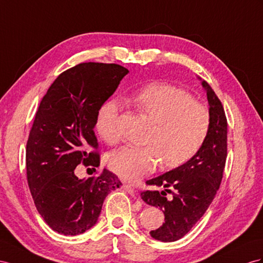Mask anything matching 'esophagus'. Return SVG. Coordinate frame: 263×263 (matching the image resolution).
<instances>
[{
	"instance_id": "obj_1",
	"label": "esophagus",
	"mask_w": 263,
	"mask_h": 263,
	"mask_svg": "<svg viewBox=\"0 0 263 263\" xmlns=\"http://www.w3.org/2000/svg\"><path fill=\"white\" fill-rule=\"evenodd\" d=\"M123 189L127 192V193H130L131 194V196H136V194H137V191L136 190H134V187L131 185V184H127V183H124L123 184Z\"/></svg>"
}]
</instances>
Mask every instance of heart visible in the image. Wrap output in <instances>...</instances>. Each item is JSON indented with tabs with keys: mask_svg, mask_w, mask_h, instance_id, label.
Returning a JSON list of instances; mask_svg holds the SVG:
<instances>
[{
	"mask_svg": "<svg viewBox=\"0 0 263 263\" xmlns=\"http://www.w3.org/2000/svg\"><path fill=\"white\" fill-rule=\"evenodd\" d=\"M130 101L153 126L147 134V144L124 146L109 156L107 164L121 179L137 181L152 172L160 160L163 167L182 165L203 145L210 130V112L190 93L159 82L140 89ZM119 114L117 101L105 102L98 112L97 131L110 144L120 139Z\"/></svg>",
	"mask_w": 263,
	"mask_h": 263,
	"instance_id": "b5f03b06",
	"label": "heart"
}]
</instances>
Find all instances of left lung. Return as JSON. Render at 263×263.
Here are the masks:
<instances>
[{
  "label": "left lung",
  "instance_id": "1",
  "mask_svg": "<svg viewBox=\"0 0 263 263\" xmlns=\"http://www.w3.org/2000/svg\"><path fill=\"white\" fill-rule=\"evenodd\" d=\"M202 85L206 91L211 117L203 145L186 163L145 182L146 185L165 187L173 193L172 199L166 198L165 191L141 192V199L145 203L160 208L164 213V223L150 232L156 240L172 242L184 237L211 204L223 178L228 156L227 117L212 87L205 81Z\"/></svg>",
  "mask_w": 263,
  "mask_h": 263
}]
</instances>
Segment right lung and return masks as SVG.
Wrapping results in <instances>:
<instances>
[{"label": "right lung", "instance_id": "right-lung-1", "mask_svg": "<svg viewBox=\"0 0 263 263\" xmlns=\"http://www.w3.org/2000/svg\"><path fill=\"white\" fill-rule=\"evenodd\" d=\"M127 73L114 63H80L60 74L39 105L26 142V178L39 213L58 233L89 230L105 197L122 184L105 167L83 180L74 170L100 165L98 112Z\"/></svg>", "mask_w": 263, "mask_h": 263}]
</instances>
